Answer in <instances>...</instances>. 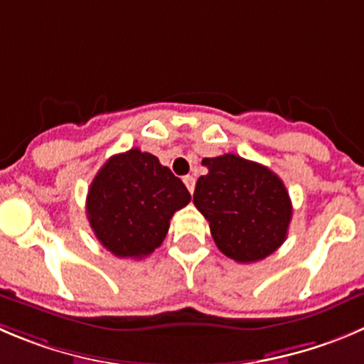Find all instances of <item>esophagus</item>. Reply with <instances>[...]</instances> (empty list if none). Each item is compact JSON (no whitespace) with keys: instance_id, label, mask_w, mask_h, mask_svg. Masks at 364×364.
<instances>
[{"instance_id":"1","label":"esophagus","mask_w":364,"mask_h":364,"mask_svg":"<svg viewBox=\"0 0 364 364\" xmlns=\"http://www.w3.org/2000/svg\"><path fill=\"white\" fill-rule=\"evenodd\" d=\"M184 184H186V188L189 189V193L195 191V176H193V175L184 176Z\"/></svg>"}]
</instances>
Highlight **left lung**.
<instances>
[{"mask_svg": "<svg viewBox=\"0 0 364 364\" xmlns=\"http://www.w3.org/2000/svg\"><path fill=\"white\" fill-rule=\"evenodd\" d=\"M193 203L209 221L216 247L237 262L268 257L286 241L293 207L282 180L266 166L225 154L203 159Z\"/></svg>", "mask_w": 364, "mask_h": 364, "instance_id": "left-lung-1", "label": "left lung"}]
</instances>
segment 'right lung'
Here are the masks:
<instances>
[{
    "mask_svg": "<svg viewBox=\"0 0 364 364\" xmlns=\"http://www.w3.org/2000/svg\"><path fill=\"white\" fill-rule=\"evenodd\" d=\"M191 202L184 182L139 148L102 166L87 193V220L100 243L121 259L150 255L164 241L169 220Z\"/></svg>",
    "mask_w": 364,
    "mask_h": 364,
    "instance_id": "add662e5",
    "label": "right lung"
}]
</instances>
